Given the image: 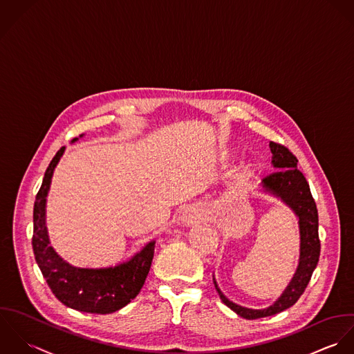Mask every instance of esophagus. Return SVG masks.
Wrapping results in <instances>:
<instances>
[{"label":"esophagus","instance_id":"1","mask_svg":"<svg viewBox=\"0 0 354 354\" xmlns=\"http://www.w3.org/2000/svg\"><path fill=\"white\" fill-rule=\"evenodd\" d=\"M201 213L198 209H196V208H189V209H186L183 214H182V223L183 224H186V225H190V224H193V223H197L198 220H201Z\"/></svg>","mask_w":354,"mask_h":354}]
</instances>
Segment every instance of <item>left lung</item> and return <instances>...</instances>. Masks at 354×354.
<instances>
[{"label": "left lung", "mask_w": 354, "mask_h": 354, "mask_svg": "<svg viewBox=\"0 0 354 354\" xmlns=\"http://www.w3.org/2000/svg\"><path fill=\"white\" fill-rule=\"evenodd\" d=\"M270 147L272 151V164L278 171L266 176L261 185L264 192L279 197L298 216L301 234V254L294 278L284 290L281 298L274 305L266 309H249L231 302L224 297V294L218 290L214 282V287L220 295V299L236 315L249 320L272 316L292 306L305 291L320 256L317 208L304 174L297 168L298 160L281 143L270 142Z\"/></svg>", "instance_id": "left-lung-1"}]
</instances>
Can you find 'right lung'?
<instances>
[{
	"mask_svg": "<svg viewBox=\"0 0 354 354\" xmlns=\"http://www.w3.org/2000/svg\"><path fill=\"white\" fill-rule=\"evenodd\" d=\"M63 153L64 147L50 161L35 197L32 232L35 260L52 292L66 306L86 313H113L131 302L141 291L151 266L154 241L149 242L130 261L115 268H76L59 257L53 248L49 246L45 205L55 167Z\"/></svg>",
	"mask_w": 354,
	"mask_h": 354,
	"instance_id": "right-lung-1",
	"label": "right lung"
}]
</instances>
